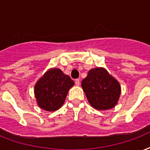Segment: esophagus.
I'll list each match as a JSON object with an SVG mask.
<instances>
[{"instance_id": "1", "label": "esophagus", "mask_w": 150, "mask_h": 150, "mask_svg": "<svg viewBox=\"0 0 150 150\" xmlns=\"http://www.w3.org/2000/svg\"><path fill=\"white\" fill-rule=\"evenodd\" d=\"M75 83L76 86H79L80 85V80L79 79H75Z\"/></svg>"}]
</instances>
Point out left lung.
Here are the masks:
<instances>
[{"label":"left lung","mask_w":150,"mask_h":150,"mask_svg":"<svg viewBox=\"0 0 150 150\" xmlns=\"http://www.w3.org/2000/svg\"><path fill=\"white\" fill-rule=\"evenodd\" d=\"M82 88L90 105L98 110L112 108L120 97V84L104 67L89 71L82 81Z\"/></svg>","instance_id":"1"}]
</instances>
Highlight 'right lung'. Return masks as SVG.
<instances>
[{
  "label": "right lung",
  "mask_w": 150,
  "mask_h": 150,
  "mask_svg": "<svg viewBox=\"0 0 150 150\" xmlns=\"http://www.w3.org/2000/svg\"><path fill=\"white\" fill-rule=\"evenodd\" d=\"M74 81L60 68H50L38 80L34 95L38 106L48 112L58 110L64 105Z\"/></svg>",
  "instance_id": "1"
}]
</instances>
